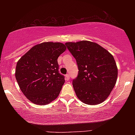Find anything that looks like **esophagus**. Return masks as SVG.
I'll return each instance as SVG.
<instances>
[{
    "instance_id": "esophagus-1",
    "label": "esophagus",
    "mask_w": 135,
    "mask_h": 135,
    "mask_svg": "<svg viewBox=\"0 0 135 135\" xmlns=\"http://www.w3.org/2000/svg\"><path fill=\"white\" fill-rule=\"evenodd\" d=\"M69 78H70L69 74H66V80H69Z\"/></svg>"
}]
</instances>
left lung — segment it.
<instances>
[{
    "label": "left lung",
    "instance_id": "obj_1",
    "mask_svg": "<svg viewBox=\"0 0 135 135\" xmlns=\"http://www.w3.org/2000/svg\"><path fill=\"white\" fill-rule=\"evenodd\" d=\"M65 45L78 66V75L73 80L77 98L88 105L103 103L117 81V67L113 56L98 44L87 40Z\"/></svg>",
    "mask_w": 135,
    "mask_h": 135
}]
</instances>
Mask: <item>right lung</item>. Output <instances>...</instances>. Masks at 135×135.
Segmentation results:
<instances>
[{
    "mask_svg": "<svg viewBox=\"0 0 135 135\" xmlns=\"http://www.w3.org/2000/svg\"><path fill=\"white\" fill-rule=\"evenodd\" d=\"M66 50L60 42H43L31 48L18 60L16 79L32 103L46 105L58 97L65 80L59 73L57 60Z\"/></svg>",
    "mask_w": 135,
    "mask_h": 135,
    "instance_id": "obj_1",
    "label": "right lung"
}]
</instances>
